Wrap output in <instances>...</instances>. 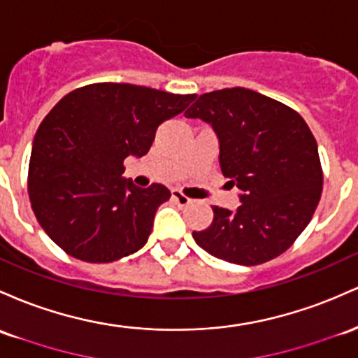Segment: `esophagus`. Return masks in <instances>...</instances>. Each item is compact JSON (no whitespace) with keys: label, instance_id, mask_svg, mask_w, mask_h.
Segmentation results:
<instances>
[{"label":"esophagus","instance_id":"1","mask_svg":"<svg viewBox=\"0 0 358 358\" xmlns=\"http://www.w3.org/2000/svg\"><path fill=\"white\" fill-rule=\"evenodd\" d=\"M173 200H175L180 207H185L188 203H192V199L187 197V195L182 194L180 190H173Z\"/></svg>","mask_w":358,"mask_h":358}]
</instances>
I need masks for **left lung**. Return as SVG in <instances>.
I'll return each instance as SVG.
<instances>
[{
    "instance_id": "1",
    "label": "left lung",
    "mask_w": 358,
    "mask_h": 358,
    "mask_svg": "<svg viewBox=\"0 0 358 358\" xmlns=\"http://www.w3.org/2000/svg\"><path fill=\"white\" fill-rule=\"evenodd\" d=\"M219 137V163L241 194L236 212L212 207L214 221L194 231L212 257L260 265L294 245L313 219L323 192L317 144L311 129L287 105L246 88L203 93L185 112Z\"/></svg>"
}]
</instances>
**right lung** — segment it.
Segmentation results:
<instances>
[{
  "instance_id": "obj_1",
  "label": "right lung",
  "mask_w": 358,
  "mask_h": 358,
  "mask_svg": "<svg viewBox=\"0 0 358 358\" xmlns=\"http://www.w3.org/2000/svg\"><path fill=\"white\" fill-rule=\"evenodd\" d=\"M197 95L127 83L73 90L47 113L29 163L30 203L47 236L73 258L117 262L146 245L158 207L171 197L161 183L122 178L127 156H144L161 122Z\"/></svg>"
}]
</instances>
